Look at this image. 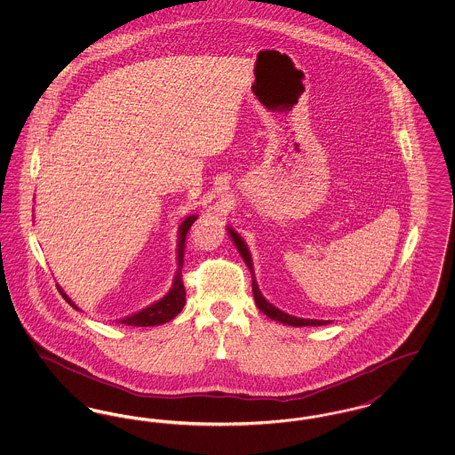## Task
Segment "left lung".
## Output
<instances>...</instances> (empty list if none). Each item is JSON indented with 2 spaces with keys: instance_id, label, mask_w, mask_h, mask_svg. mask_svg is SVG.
Wrapping results in <instances>:
<instances>
[{
  "instance_id": "left-lung-1",
  "label": "left lung",
  "mask_w": 455,
  "mask_h": 455,
  "mask_svg": "<svg viewBox=\"0 0 455 455\" xmlns=\"http://www.w3.org/2000/svg\"><path fill=\"white\" fill-rule=\"evenodd\" d=\"M228 234H230V237H232V240H234V243L237 245V251L240 252V256L243 258V260H245L247 267L251 269V273H254V271H252V259H251V252H249V249H247V243L242 240V237L238 235L235 230L228 228ZM252 291H254V300H256L258 308H259L262 314H266L269 319H273V321H278V323H282V324L293 325V327H302V325L329 324V321H317V319H302V317H295V315H290V314L283 312V310H280L278 307H275L273 303L267 302V300H266V299L260 295L259 286H258L256 278H252Z\"/></svg>"
}]
</instances>
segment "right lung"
<instances>
[{"label":"right lung","instance_id":"1","mask_svg":"<svg viewBox=\"0 0 455 455\" xmlns=\"http://www.w3.org/2000/svg\"><path fill=\"white\" fill-rule=\"evenodd\" d=\"M197 220V215H191L186 218L180 227H179V243H177V271H175V278H173L172 288L169 290V293L160 299L158 302L152 303L150 307L128 315L124 319H119V324L134 325V327H148V325L165 324L169 321H172L173 317L182 310L184 303H186V290H184V283H182V264H184V247H186V235L191 228V225ZM58 290L61 291L63 299L69 303L73 308L78 310V307L71 302V299H68L65 291L61 290V286H58Z\"/></svg>","mask_w":455,"mask_h":455}]
</instances>
